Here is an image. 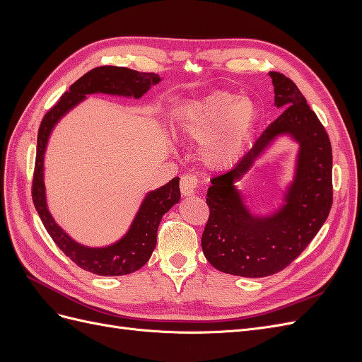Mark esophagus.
<instances>
[{
    "label": "esophagus",
    "mask_w": 362,
    "mask_h": 362,
    "mask_svg": "<svg viewBox=\"0 0 362 362\" xmlns=\"http://www.w3.org/2000/svg\"><path fill=\"white\" fill-rule=\"evenodd\" d=\"M180 189L182 198H190V196L196 193V189H198V178L193 177V175H184L181 178Z\"/></svg>",
    "instance_id": "1"
}]
</instances>
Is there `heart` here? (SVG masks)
Segmentation results:
<instances>
[{
	"instance_id": "1",
	"label": "heart",
	"mask_w": 362,
	"mask_h": 362,
	"mask_svg": "<svg viewBox=\"0 0 362 362\" xmlns=\"http://www.w3.org/2000/svg\"><path fill=\"white\" fill-rule=\"evenodd\" d=\"M257 117V105L250 98L213 90L185 101L172 124L180 137L202 141L199 158L205 168L226 170L242 157Z\"/></svg>"
}]
</instances>
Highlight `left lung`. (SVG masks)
<instances>
[{
  "label": "left lung",
  "mask_w": 362,
  "mask_h": 362,
  "mask_svg": "<svg viewBox=\"0 0 362 362\" xmlns=\"http://www.w3.org/2000/svg\"><path fill=\"white\" fill-rule=\"evenodd\" d=\"M267 75L275 107L282 113L237 168L211 180L206 192L210 218L201 240L204 255L217 270L243 278H264L286 269L311 243L332 205L329 137L298 86L279 72ZM279 138L298 145L293 177L275 209L257 212L248 206L238 181Z\"/></svg>",
  "instance_id": "1"
}]
</instances>
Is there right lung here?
<instances>
[{
    "label": "right lung",
    "mask_w": 362,
    "mask_h": 362,
    "mask_svg": "<svg viewBox=\"0 0 362 362\" xmlns=\"http://www.w3.org/2000/svg\"><path fill=\"white\" fill-rule=\"evenodd\" d=\"M161 76L119 66H101L84 74L59 103L42 119L37 134L36 169L33 180V201L43 226L60 250L76 266L100 276L128 275L144 267L157 245V231L161 217L180 202V178H173L158 189L149 190L141 199L133 222L113 243L89 246L76 242L57 223L49 211L45 185V154L54 128L75 107L87 100V95H108L140 100Z\"/></svg>",
    "instance_id": "add662e5"
}]
</instances>
